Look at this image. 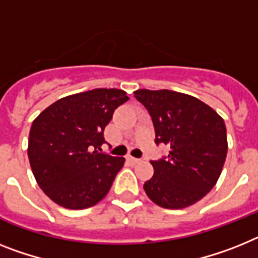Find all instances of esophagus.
<instances>
[{"label":"esophagus","instance_id":"esophagus-1","mask_svg":"<svg viewBox=\"0 0 258 258\" xmlns=\"http://www.w3.org/2000/svg\"><path fill=\"white\" fill-rule=\"evenodd\" d=\"M127 161L131 162V164H138V162H140V159H136V157H133V156H128V157H127Z\"/></svg>","mask_w":258,"mask_h":258}]
</instances>
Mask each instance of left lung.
Instances as JSON below:
<instances>
[{"label": "left lung", "mask_w": 258, "mask_h": 258, "mask_svg": "<svg viewBox=\"0 0 258 258\" xmlns=\"http://www.w3.org/2000/svg\"><path fill=\"white\" fill-rule=\"evenodd\" d=\"M155 125V143L169 153L151 161L155 173L144 183L148 198L164 209L194 205L215 186L227 156L222 116L206 103L173 90L135 92Z\"/></svg>", "instance_id": "8db88e82"}]
</instances>
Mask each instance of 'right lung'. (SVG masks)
Masks as SVG:
<instances>
[{"label": "right lung", "instance_id": "1", "mask_svg": "<svg viewBox=\"0 0 258 258\" xmlns=\"http://www.w3.org/2000/svg\"><path fill=\"white\" fill-rule=\"evenodd\" d=\"M128 99L119 89H93L56 101L32 122L30 165L40 189L59 206L88 209L109 192L124 157L101 152L103 131Z\"/></svg>", "mask_w": 258, "mask_h": 258}]
</instances>
